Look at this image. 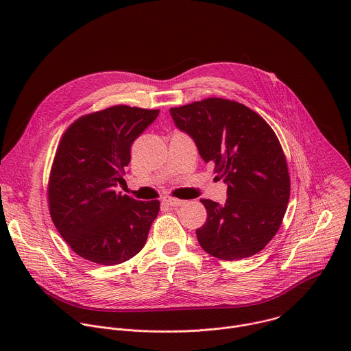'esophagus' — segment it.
I'll return each instance as SVG.
<instances>
[{"label": "esophagus", "instance_id": "1", "mask_svg": "<svg viewBox=\"0 0 351 351\" xmlns=\"http://www.w3.org/2000/svg\"><path fill=\"white\" fill-rule=\"evenodd\" d=\"M164 202L168 204V206H171V207H180V206H183L184 204V202L183 199H179V198H175V197H164Z\"/></svg>", "mask_w": 351, "mask_h": 351}]
</instances>
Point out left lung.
Listing matches in <instances>:
<instances>
[{
    "label": "left lung",
    "instance_id": "8db88e82",
    "mask_svg": "<svg viewBox=\"0 0 351 351\" xmlns=\"http://www.w3.org/2000/svg\"><path fill=\"white\" fill-rule=\"evenodd\" d=\"M169 112L228 186L223 206L199 199L207 210V222L195 230L199 245L226 261L257 254L276 234L290 195L276 134L257 112L230 99L207 98Z\"/></svg>",
    "mask_w": 351,
    "mask_h": 351
}]
</instances>
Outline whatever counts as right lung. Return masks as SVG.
Segmentation results:
<instances>
[{
  "label": "right lung",
  "instance_id": "obj_1",
  "mask_svg": "<svg viewBox=\"0 0 351 351\" xmlns=\"http://www.w3.org/2000/svg\"><path fill=\"white\" fill-rule=\"evenodd\" d=\"M158 114L115 106L79 118L64 133L49 175V214L84 260L117 265L144 247L160 202H137L115 187L125 182L133 141Z\"/></svg>",
  "mask_w": 351,
  "mask_h": 351
}]
</instances>
